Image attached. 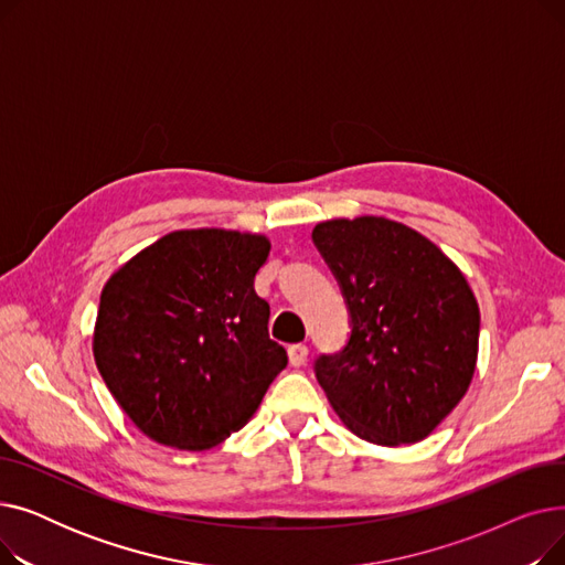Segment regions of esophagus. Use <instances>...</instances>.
<instances>
[{
  "label": "esophagus",
  "mask_w": 565,
  "mask_h": 565,
  "mask_svg": "<svg viewBox=\"0 0 565 565\" xmlns=\"http://www.w3.org/2000/svg\"><path fill=\"white\" fill-rule=\"evenodd\" d=\"M309 358V348L305 343H295L288 348V360L292 366H305Z\"/></svg>",
  "instance_id": "esophagus-1"
}]
</instances>
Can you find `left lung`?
Returning a JSON list of instances; mask_svg holds the SVG:
<instances>
[{
    "label": "left lung",
    "instance_id": "left-lung-1",
    "mask_svg": "<svg viewBox=\"0 0 565 565\" xmlns=\"http://www.w3.org/2000/svg\"><path fill=\"white\" fill-rule=\"evenodd\" d=\"M311 237L350 313L343 350L313 364L320 387L358 437L422 441L477 369L481 316L465 275L428 237L384 217L320 222Z\"/></svg>",
    "mask_w": 565,
    "mask_h": 565
}]
</instances>
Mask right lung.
Instances as JSON below:
<instances>
[{
	"mask_svg": "<svg viewBox=\"0 0 565 565\" xmlns=\"http://www.w3.org/2000/svg\"><path fill=\"white\" fill-rule=\"evenodd\" d=\"M267 254L256 233L173 231L109 277L94 358L143 435L203 451L254 417L288 364L267 334L270 305L254 290Z\"/></svg>",
	"mask_w": 565,
	"mask_h": 565,
	"instance_id": "right-lung-1",
	"label": "right lung"
}]
</instances>
